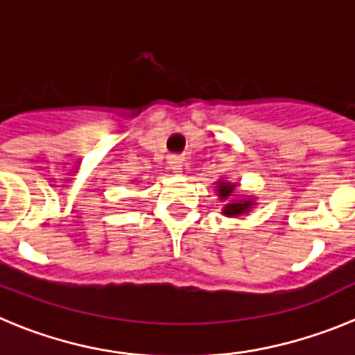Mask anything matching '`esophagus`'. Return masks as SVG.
Here are the masks:
<instances>
[{"mask_svg":"<svg viewBox=\"0 0 355 355\" xmlns=\"http://www.w3.org/2000/svg\"><path fill=\"white\" fill-rule=\"evenodd\" d=\"M168 165H171V171L174 172V174L183 172V159H181L180 156H171V158H168Z\"/></svg>","mask_w":355,"mask_h":355,"instance_id":"1","label":"esophagus"}]
</instances>
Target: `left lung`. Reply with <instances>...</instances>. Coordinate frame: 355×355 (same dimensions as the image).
Returning a JSON list of instances; mask_svg holds the SVG:
<instances>
[{"label":"left lung","mask_w":355,"mask_h":355,"mask_svg":"<svg viewBox=\"0 0 355 355\" xmlns=\"http://www.w3.org/2000/svg\"><path fill=\"white\" fill-rule=\"evenodd\" d=\"M233 188L234 184H229V183H220V187H218V193H220L222 199H227V197H231V193H233ZM250 206V200H245V202H233V205H227L224 208V213L229 216H236V215H241L243 211H247Z\"/></svg>","instance_id":"8db88e82"}]
</instances>
